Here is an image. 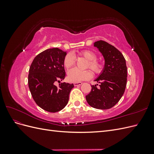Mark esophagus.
<instances>
[{"label":"esophagus","instance_id":"1","mask_svg":"<svg viewBox=\"0 0 154 154\" xmlns=\"http://www.w3.org/2000/svg\"><path fill=\"white\" fill-rule=\"evenodd\" d=\"M82 84V82H74V86H80Z\"/></svg>","mask_w":154,"mask_h":154}]
</instances>
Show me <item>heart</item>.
<instances>
[{"label": "heart", "instance_id": "b5f03b06", "mask_svg": "<svg viewBox=\"0 0 154 154\" xmlns=\"http://www.w3.org/2000/svg\"><path fill=\"white\" fill-rule=\"evenodd\" d=\"M80 55L88 60L86 67L89 68L96 74H100L103 69V65L100 60H97V54L94 51L91 50H84L80 53ZM75 63V58L71 53L67 54L63 59V65L65 67L69 69ZM68 79L72 82H80L89 80L92 74L89 70H80L73 68L68 71Z\"/></svg>", "mask_w": 154, "mask_h": 154}]
</instances>
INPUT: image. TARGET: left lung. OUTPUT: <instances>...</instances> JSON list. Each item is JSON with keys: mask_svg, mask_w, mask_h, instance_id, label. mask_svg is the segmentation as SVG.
I'll return each instance as SVG.
<instances>
[{"mask_svg": "<svg viewBox=\"0 0 154 154\" xmlns=\"http://www.w3.org/2000/svg\"><path fill=\"white\" fill-rule=\"evenodd\" d=\"M105 58V67L96 82L100 83L92 85L91 91L85 97L93 108L109 109L123 96L127 81V67L122 53L114 46L103 40L94 43ZM98 85V84H97Z\"/></svg>", "mask_w": 154, "mask_h": 154, "instance_id": "8db88e82", "label": "left lung"}]
</instances>
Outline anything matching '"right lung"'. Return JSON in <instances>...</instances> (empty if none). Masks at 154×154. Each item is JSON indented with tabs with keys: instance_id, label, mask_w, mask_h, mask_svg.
I'll list each match as a JSON object with an SVG mask.
<instances>
[{
	"instance_id": "add662e5",
	"label": "right lung",
	"mask_w": 154,
	"mask_h": 154,
	"mask_svg": "<svg viewBox=\"0 0 154 154\" xmlns=\"http://www.w3.org/2000/svg\"><path fill=\"white\" fill-rule=\"evenodd\" d=\"M67 53L58 48L45 50L34 58L29 67L28 85L35 103L40 108L57 112L69 101L73 83H60L66 78L63 59Z\"/></svg>"
}]
</instances>
